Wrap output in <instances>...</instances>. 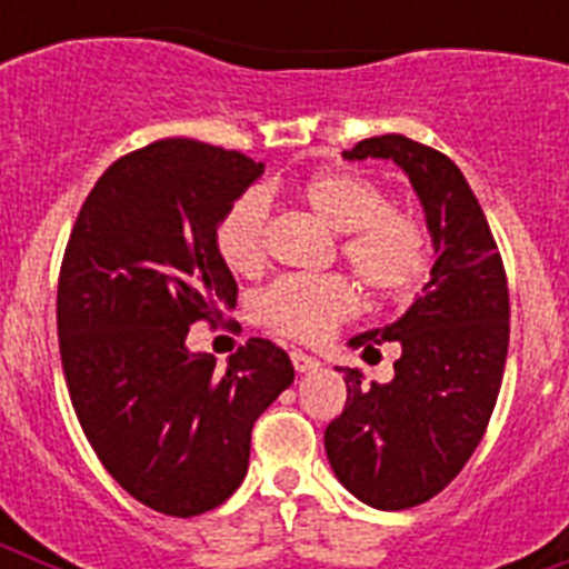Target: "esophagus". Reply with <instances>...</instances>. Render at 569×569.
I'll return each instance as SVG.
<instances>
[{"label":"esophagus","instance_id":"esophagus-1","mask_svg":"<svg viewBox=\"0 0 569 569\" xmlns=\"http://www.w3.org/2000/svg\"><path fill=\"white\" fill-rule=\"evenodd\" d=\"M290 361H293L296 373H313V370H319L321 367L313 356L301 353V350H293V353H290Z\"/></svg>","mask_w":569,"mask_h":569}]
</instances>
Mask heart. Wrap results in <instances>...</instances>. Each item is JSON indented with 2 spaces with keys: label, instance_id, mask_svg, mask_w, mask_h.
Segmentation results:
<instances>
[{
  "label": "heart",
  "instance_id": "heart-1",
  "mask_svg": "<svg viewBox=\"0 0 569 569\" xmlns=\"http://www.w3.org/2000/svg\"><path fill=\"white\" fill-rule=\"evenodd\" d=\"M301 196L330 228L345 233L341 253L347 264L376 293H405L430 268L425 228L405 210L390 208L385 190L365 176L347 170L316 173L305 182ZM268 239L270 199L261 190L241 193L216 228L219 253L239 276L264 268ZM253 313L273 333L313 345L359 313V290L341 276H284L261 290Z\"/></svg>",
  "mask_w": 569,
  "mask_h": 569
}]
</instances>
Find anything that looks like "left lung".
Returning a JSON list of instances; mask_svg holds the SVG:
<instances>
[{
    "label": "left lung",
    "mask_w": 569,
    "mask_h": 569,
    "mask_svg": "<svg viewBox=\"0 0 569 569\" xmlns=\"http://www.w3.org/2000/svg\"><path fill=\"white\" fill-rule=\"evenodd\" d=\"M341 156L399 164L433 239L430 281L407 313L350 339L365 356L396 341L393 381L361 385V370L339 367L347 401L325 430L330 467L356 499L407 510L445 490L485 436L510 341L507 276L479 199L445 153L387 133Z\"/></svg>",
    "instance_id": "obj_1"
}]
</instances>
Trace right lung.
<instances>
[{
  "mask_svg": "<svg viewBox=\"0 0 569 569\" xmlns=\"http://www.w3.org/2000/svg\"><path fill=\"white\" fill-rule=\"evenodd\" d=\"M261 173L239 150L159 139L99 176L70 230L57 293L70 401L104 470L164 516L233 496L256 419L293 385L268 339L224 370L188 350L193 321L236 305L216 228Z\"/></svg>",
  "mask_w": 569,
  "mask_h": 569,
  "instance_id": "1",
  "label": "right lung"
}]
</instances>
